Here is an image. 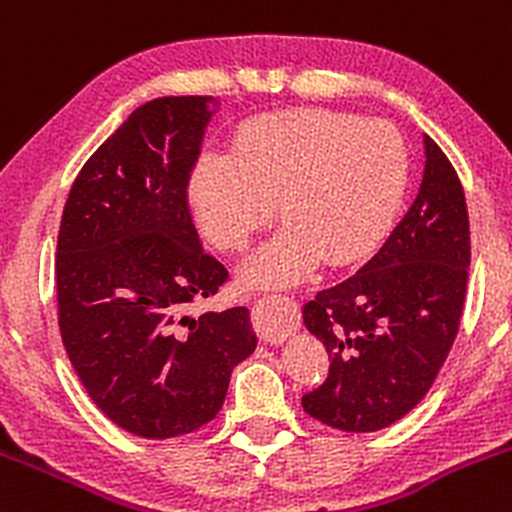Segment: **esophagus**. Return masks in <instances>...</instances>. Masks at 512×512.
Here are the masks:
<instances>
[{"mask_svg": "<svg viewBox=\"0 0 512 512\" xmlns=\"http://www.w3.org/2000/svg\"><path fill=\"white\" fill-rule=\"evenodd\" d=\"M258 303H261V300H258ZM254 323H256L258 337H261L263 342H271V345H276V342H283L295 330V323H288V325L268 323V320L263 318L261 313H258V308L254 310Z\"/></svg>", "mask_w": 512, "mask_h": 512, "instance_id": "obj_1", "label": "esophagus"}]
</instances>
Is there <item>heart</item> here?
<instances>
[{"instance_id":"heart-1","label":"heart","mask_w":512,"mask_h":512,"mask_svg":"<svg viewBox=\"0 0 512 512\" xmlns=\"http://www.w3.org/2000/svg\"><path fill=\"white\" fill-rule=\"evenodd\" d=\"M409 147L387 120L328 108L258 115L231 150H207L189 179L204 234L239 254L261 229L288 221L244 266L256 283H291L320 261L345 266L377 249L409 187Z\"/></svg>"}]
</instances>
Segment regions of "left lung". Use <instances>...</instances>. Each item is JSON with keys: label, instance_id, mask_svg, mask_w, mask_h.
I'll return each mask as SVG.
<instances>
[{"label": "left lung", "instance_id": "obj_1", "mask_svg": "<svg viewBox=\"0 0 512 512\" xmlns=\"http://www.w3.org/2000/svg\"><path fill=\"white\" fill-rule=\"evenodd\" d=\"M419 194L355 276L303 305L330 374L303 397L305 414L352 434L392 426L434 384L466 303L471 231L461 179L424 135Z\"/></svg>", "mask_w": 512, "mask_h": 512}]
</instances>
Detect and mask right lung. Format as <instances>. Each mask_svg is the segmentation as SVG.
<instances>
[{
	"instance_id": "add662e5",
	"label": "right lung",
	"mask_w": 512,
	"mask_h": 512,
	"mask_svg": "<svg viewBox=\"0 0 512 512\" xmlns=\"http://www.w3.org/2000/svg\"><path fill=\"white\" fill-rule=\"evenodd\" d=\"M209 103L167 96L133 110L78 172L61 217L63 347L100 412L142 439L209 424L234 367L256 350L244 305L187 315L229 281L187 202Z\"/></svg>"
}]
</instances>
